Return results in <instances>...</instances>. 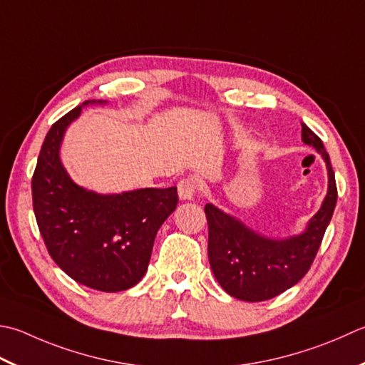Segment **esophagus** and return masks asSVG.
Returning <instances> with one entry per match:
<instances>
[{"mask_svg":"<svg viewBox=\"0 0 365 365\" xmlns=\"http://www.w3.org/2000/svg\"><path fill=\"white\" fill-rule=\"evenodd\" d=\"M196 180L191 177L187 178H182L180 182L177 185V190H178V197L182 199V201H191L192 197L196 195Z\"/></svg>","mask_w":365,"mask_h":365,"instance_id":"esophagus-1","label":"esophagus"}]
</instances>
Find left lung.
Listing matches in <instances>:
<instances>
[{"label": "left lung", "mask_w": 365, "mask_h": 365, "mask_svg": "<svg viewBox=\"0 0 365 365\" xmlns=\"http://www.w3.org/2000/svg\"><path fill=\"white\" fill-rule=\"evenodd\" d=\"M302 142L323 156L327 195L305 231L288 239H270L250 230L240 220L213 204H205L209 223V261L217 282L227 294L247 302L272 299L309 272L337 204V185L329 155L318 135L302 123Z\"/></svg>", "instance_id": "obj_1"}]
</instances>
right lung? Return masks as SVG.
<instances>
[{"label":"right lung","mask_w":365,"mask_h":365,"mask_svg":"<svg viewBox=\"0 0 365 365\" xmlns=\"http://www.w3.org/2000/svg\"><path fill=\"white\" fill-rule=\"evenodd\" d=\"M85 101L55 121L41 147L31 192L33 210L48 255L85 287L118 292L145 275L156 232L175 210L177 187L98 195L71 180L60 160L66 128Z\"/></svg>","instance_id":"obj_1"}]
</instances>
